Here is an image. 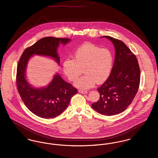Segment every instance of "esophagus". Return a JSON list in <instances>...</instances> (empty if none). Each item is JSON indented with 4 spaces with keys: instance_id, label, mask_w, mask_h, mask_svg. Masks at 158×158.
<instances>
[{
    "instance_id": "obj_1",
    "label": "esophagus",
    "mask_w": 158,
    "mask_h": 158,
    "mask_svg": "<svg viewBox=\"0 0 158 158\" xmlns=\"http://www.w3.org/2000/svg\"><path fill=\"white\" fill-rule=\"evenodd\" d=\"M79 92L81 93V94H88V92L87 90H79Z\"/></svg>"
}]
</instances>
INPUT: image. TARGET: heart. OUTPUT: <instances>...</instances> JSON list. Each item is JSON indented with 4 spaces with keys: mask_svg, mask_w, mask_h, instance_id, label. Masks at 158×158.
Masks as SVG:
<instances>
[{
    "mask_svg": "<svg viewBox=\"0 0 158 158\" xmlns=\"http://www.w3.org/2000/svg\"><path fill=\"white\" fill-rule=\"evenodd\" d=\"M73 58H68L63 61V71L70 81H74L84 69L85 74L74 83L77 88L89 89L96 82H104L110 76L114 56L109 49H101L95 44L86 43L75 51Z\"/></svg>",
    "mask_w": 158,
    "mask_h": 158,
    "instance_id": "1",
    "label": "heart"
}]
</instances>
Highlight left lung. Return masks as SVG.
<instances>
[{
    "label": "left lung",
    "instance_id": "1",
    "mask_svg": "<svg viewBox=\"0 0 158 158\" xmlns=\"http://www.w3.org/2000/svg\"><path fill=\"white\" fill-rule=\"evenodd\" d=\"M115 48V61L110 76L97 90L100 94L92 108L98 113L110 116L126 110L136 95L140 72L135 56L122 41L109 36Z\"/></svg>",
    "mask_w": 158,
    "mask_h": 158
}]
</instances>
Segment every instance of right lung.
<instances>
[{"instance_id":"add662e5","label":"right lung","mask_w":158,"mask_h":158,"mask_svg":"<svg viewBox=\"0 0 158 158\" xmlns=\"http://www.w3.org/2000/svg\"><path fill=\"white\" fill-rule=\"evenodd\" d=\"M71 40L54 37H44L23 53L17 68L16 85L24 103L35 115L43 118H54L68 107L71 98L77 93V90L64 81L59 73H56L48 85L36 87L27 79L26 69L31 57L35 55L50 57L60 64L58 48L64 46Z\"/></svg>"}]
</instances>
